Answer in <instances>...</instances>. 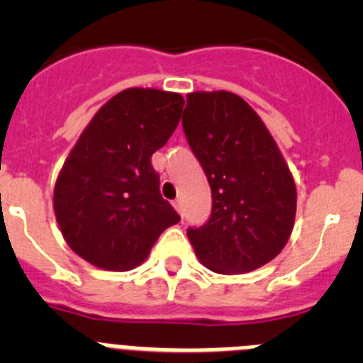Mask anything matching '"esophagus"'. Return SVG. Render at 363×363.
<instances>
[{
  "instance_id": "esophagus-1",
  "label": "esophagus",
  "mask_w": 363,
  "mask_h": 363,
  "mask_svg": "<svg viewBox=\"0 0 363 363\" xmlns=\"http://www.w3.org/2000/svg\"><path fill=\"white\" fill-rule=\"evenodd\" d=\"M172 205H174V209L179 213V216L184 218V203H182V200H174V203Z\"/></svg>"
}]
</instances>
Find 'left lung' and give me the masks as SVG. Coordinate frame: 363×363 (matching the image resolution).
I'll use <instances>...</instances> for the list:
<instances>
[{
	"mask_svg": "<svg viewBox=\"0 0 363 363\" xmlns=\"http://www.w3.org/2000/svg\"><path fill=\"white\" fill-rule=\"evenodd\" d=\"M213 191V213L189 229L196 256L220 274L251 272L277 258L296 216V185L274 138L238 94L191 92L182 118Z\"/></svg>",
	"mask_w": 363,
	"mask_h": 363,
	"instance_id": "1",
	"label": "left lung"
}]
</instances>
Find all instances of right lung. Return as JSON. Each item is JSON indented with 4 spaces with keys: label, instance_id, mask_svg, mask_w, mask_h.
I'll return each instance as SVG.
<instances>
[{
    "label": "right lung",
    "instance_id": "obj_1",
    "mask_svg": "<svg viewBox=\"0 0 363 363\" xmlns=\"http://www.w3.org/2000/svg\"><path fill=\"white\" fill-rule=\"evenodd\" d=\"M184 105L178 92L138 86L118 92L63 163L54 214L70 249L94 267H138L160 234L179 221L160 194L150 158L172 136Z\"/></svg>",
    "mask_w": 363,
    "mask_h": 363
}]
</instances>
